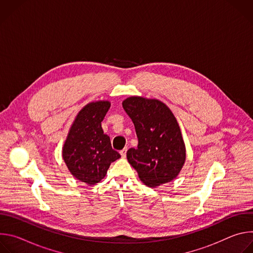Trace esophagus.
Instances as JSON below:
<instances>
[{
	"label": "esophagus",
	"instance_id": "34e87169",
	"mask_svg": "<svg viewBox=\"0 0 253 253\" xmlns=\"http://www.w3.org/2000/svg\"><path fill=\"white\" fill-rule=\"evenodd\" d=\"M126 152H127V148H124L123 150L120 151V154H121V157H122V158H125V157H126Z\"/></svg>",
	"mask_w": 253,
	"mask_h": 253
}]
</instances>
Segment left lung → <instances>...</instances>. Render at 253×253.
Masks as SVG:
<instances>
[{
    "label": "left lung",
    "instance_id": "8db88e82",
    "mask_svg": "<svg viewBox=\"0 0 253 253\" xmlns=\"http://www.w3.org/2000/svg\"><path fill=\"white\" fill-rule=\"evenodd\" d=\"M122 105L138 138L137 148L127 151L128 162L149 187L172 181L186 159L185 143L172 111L157 99L140 96H131Z\"/></svg>",
    "mask_w": 253,
    "mask_h": 253
}]
</instances>
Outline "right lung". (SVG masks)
Wrapping results in <instances>:
<instances>
[{
  "instance_id": "add662e5",
  "label": "right lung",
  "mask_w": 253,
  "mask_h": 253,
  "mask_svg": "<svg viewBox=\"0 0 253 253\" xmlns=\"http://www.w3.org/2000/svg\"><path fill=\"white\" fill-rule=\"evenodd\" d=\"M110 106L104 100L85 105L71 125L62 148L70 173L88 185L100 182L111 163L121 157L101 126Z\"/></svg>"
}]
</instances>
